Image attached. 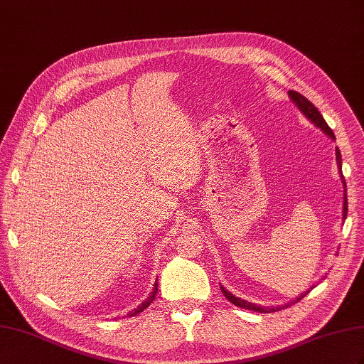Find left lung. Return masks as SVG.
I'll return each instance as SVG.
<instances>
[{
	"instance_id": "1",
	"label": "left lung",
	"mask_w": 364,
	"mask_h": 364,
	"mask_svg": "<svg viewBox=\"0 0 364 364\" xmlns=\"http://www.w3.org/2000/svg\"><path fill=\"white\" fill-rule=\"evenodd\" d=\"M288 96H289V99L293 100L294 105L300 109V112H302L309 122L314 123V127H317L318 129L323 131L326 136L331 137L332 140H336L334 132H332V129L328 127V123L325 122L323 116H321L320 111L313 105V103H311L306 97H304L297 91L289 90L288 91ZM336 160H337V168H338V173H340V180H341V183H343V188H345V191H343V209H341V210H343V213H341V218H343V221H345L346 220V215H348V196H346V183H345V178H343V172H341V154H340L338 148H336ZM321 280H323V277H321ZM314 287L316 285L308 288L305 293H302L299 297H296V300H291V302H288L285 305H277V306H261V305H256V304L248 302V300H244L241 297H236L235 294H232L230 291H228V289H225L223 285L220 288H221V291L224 293V296L236 306L244 308V309H252V311H256V313H272V311L274 313V311H280L282 308H288L289 305L299 302V300L304 299L309 293V289H313Z\"/></svg>"
}]
</instances>
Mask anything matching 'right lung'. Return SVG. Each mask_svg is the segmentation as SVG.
<instances>
[{
  "mask_svg": "<svg viewBox=\"0 0 364 364\" xmlns=\"http://www.w3.org/2000/svg\"><path fill=\"white\" fill-rule=\"evenodd\" d=\"M157 280H159V279H157ZM157 291H159V284L155 282V285H154V288H152V291L148 294L146 299H144V302H141L137 308H134L132 311H129V313L127 314V317H134V316H137V314L143 313V311L146 309V308L152 304V300L155 299V294H157Z\"/></svg>",
  "mask_w": 364,
  "mask_h": 364,
  "instance_id": "right-lung-1",
  "label": "right lung"
}]
</instances>
